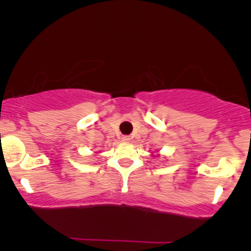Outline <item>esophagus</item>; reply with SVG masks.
<instances>
[{
  "instance_id": "1",
  "label": "esophagus",
  "mask_w": 251,
  "mask_h": 251,
  "mask_svg": "<svg viewBox=\"0 0 251 251\" xmlns=\"http://www.w3.org/2000/svg\"><path fill=\"white\" fill-rule=\"evenodd\" d=\"M122 140H123V142H129L130 137H128V136H123V137H122Z\"/></svg>"
}]
</instances>
